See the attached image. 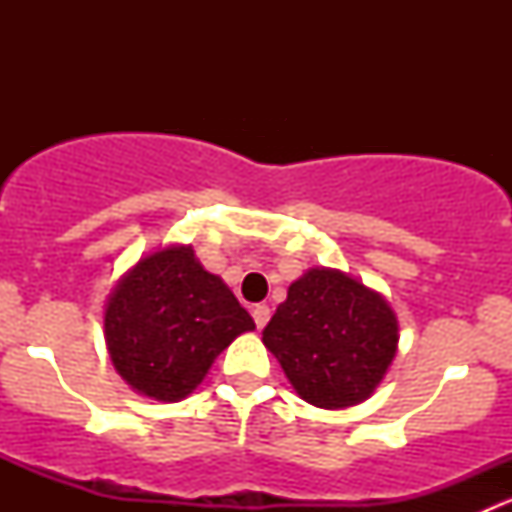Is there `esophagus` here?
Segmentation results:
<instances>
[{"mask_svg":"<svg viewBox=\"0 0 512 512\" xmlns=\"http://www.w3.org/2000/svg\"><path fill=\"white\" fill-rule=\"evenodd\" d=\"M252 319H255L257 329H262L267 322H270V307H265V304H257V307H252Z\"/></svg>","mask_w":512,"mask_h":512,"instance_id":"34e87169","label":"esophagus"}]
</instances>
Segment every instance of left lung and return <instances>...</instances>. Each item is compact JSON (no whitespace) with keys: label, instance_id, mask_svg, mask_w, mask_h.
<instances>
[{"label":"left lung","instance_id":"left-lung-1","mask_svg":"<svg viewBox=\"0 0 512 512\" xmlns=\"http://www.w3.org/2000/svg\"><path fill=\"white\" fill-rule=\"evenodd\" d=\"M262 342L307 404L347 409L384 379L399 322L379 292L339 270L312 267L289 285Z\"/></svg>","mask_w":512,"mask_h":512}]
</instances>
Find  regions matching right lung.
<instances>
[{"label":"right lung","instance_id":"obj_1","mask_svg":"<svg viewBox=\"0 0 512 512\" xmlns=\"http://www.w3.org/2000/svg\"><path fill=\"white\" fill-rule=\"evenodd\" d=\"M255 322L190 245L143 257L108 294L103 337L118 374L138 394L180 401L218 354Z\"/></svg>","mask_w":512,"mask_h":512}]
</instances>
